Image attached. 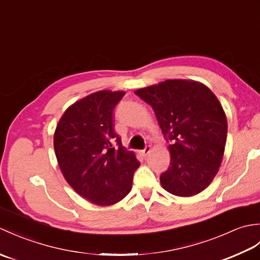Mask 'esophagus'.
Returning a JSON list of instances; mask_svg holds the SVG:
<instances>
[{
    "label": "esophagus",
    "instance_id": "1",
    "mask_svg": "<svg viewBox=\"0 0 260 260\" xmlns=\"http://www.w3.org/2000/svg\"><path fill=\"white\" fill-rule=\"evenodd\" d=\"M150 152H151V146H150V145H147V146L144 148V150H142V151H141V154H142L143 156H146L147 154L150 153Z\"/></svg>",
    "mask_w": 260,
    "mask_h": 260
}]
</instances>
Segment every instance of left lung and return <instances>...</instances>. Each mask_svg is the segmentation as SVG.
Segmentation results:
<instances>
[{"instance_id":"left-lung-1","label":"left lung","mask_w":260,"mask_h":260,"mask_svg":"<svg viewBox=\"0 0 260 260\" xmlns=\"http://www.w3.org/2000/svg\"><path fill=\"white\" fill-rule=\"evenodd\" d=\"M151 105L171 143L169 169L159 176L168 192L192 197L211 183L221 164L228 123L214 93L194 80H165L137 89Z\"/></svg>"}]
</instances>
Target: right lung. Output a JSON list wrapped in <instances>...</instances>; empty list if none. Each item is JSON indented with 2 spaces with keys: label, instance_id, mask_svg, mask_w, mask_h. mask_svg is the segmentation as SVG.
<instances>
[{
  "label": "right lung",
  "instance_id": "add662e5",
  "mask_svg": "<svg viewBox=\"0 0 260 260\" xmlns=\"http://www.w3.org/2000/svg\"><path fill=\"white\" fill-rule=\"evenodd\" d=\"M124 95L110 90L90 93L67 108L54 132V152L66 181L79 196L102 207L128 194L140 167L114 131L113 110Z\"/></svg>",
  "mask_w": 260,
  "mask_h": 260
}]
</instances>
